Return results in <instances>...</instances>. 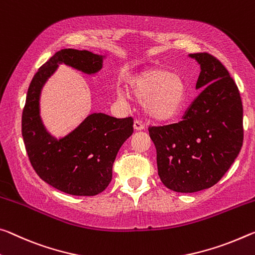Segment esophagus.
I'll list each match as a JSON object with an SVG mask.
<instances>
[{
	"label": "esophagus",
	"instance_id": "34e87169",
	"mask_svg": "<svg viewBox=\"0 0 255 255\" xmlns=\"http://www.w3.org/2000/svg\"><path fill=\"white\" fill-rule=\"evenodd\" d=\"M134 129H135V130H143V129H144V125H143L142 121L135 120V121H134Z\"/></svg>",
	"mask_w": 255,
	"mask_h": 255
}]
</instances>
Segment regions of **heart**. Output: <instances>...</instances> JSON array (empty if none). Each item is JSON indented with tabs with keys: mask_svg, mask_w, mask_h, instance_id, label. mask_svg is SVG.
Returning <instances> with one entry per match:
<instances>
[{
	"mask_svg": "<svg viewBox=\"0 0 255 255\" xmlns=\"http://www.w3.org/2000/svg\"><path fill=\"white\" fill-rule=\"evenodd\" d=\"M127 91L118 88V102L126 104L129 98L143 103V110L149 119L167 123L178 116L185 99V83L179 75L161 67H152L132 76Z\"/></svg>",
	"mask_w": 255,
	"mask_h": 255,
	"instance_id": "1",
	"label": "heart"
}]
</instances>
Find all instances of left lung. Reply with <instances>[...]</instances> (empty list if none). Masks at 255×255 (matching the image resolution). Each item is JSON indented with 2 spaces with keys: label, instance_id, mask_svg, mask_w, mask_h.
<instances>
[{
  "label": "left lung",
  "instance_id": "left-lung-1",
  "mask_svg": "<svg viewBox=\"0 0 255 255\" xmlns=\"http://www.w3.org/2000/svg\"><path fill=\"white\" fill-rule=\"evenodd\" d=\"M188 56L200 64L201 93L178 124L148 128L160 179L179 193L216 185L243 145V106L228 70L209 53Z\"/></svg>",
  "mask_w": 255,
  "mask_h": 255
}]
</instances>
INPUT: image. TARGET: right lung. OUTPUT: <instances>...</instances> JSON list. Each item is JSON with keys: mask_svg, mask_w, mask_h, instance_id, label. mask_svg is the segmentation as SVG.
I'll list each match as a JSON object with an SVG mask.
<instances>
[{"mask_svg": "<svg viewBox=\"0 0 255 255\" xmlns=\"http://www.w3.org/2000/svg\"><path fill=\"white\" fill-rule=\"evenodd\" d=\"M104 58L86 50L64 48L56 52L36 72L27 92L21 128L30 163L45 183L70 195H98L108 187L117 153L131 136L134 120L92 113L74 130L56 138L40 118V94L60 64L95 75L102 69Z\"/></svg>", "mask_w": 255, "mask_h": 255, "instance_id": "obj_1", "label": "right lung"}]
</instances>
